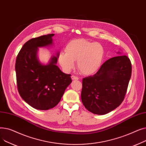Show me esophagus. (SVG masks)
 Wrapping results in <instances>:
<instances>
[{"label": "esophagus", "mask_w": 146, "mask_h": 146, "mask_svg": "<svg viewBox=\"0 0 146 146\" xmlns=\"http://www.w3.org/2000/svg\"><path fill=\"white\" fill-rule=\"evenodd\" d=\"M71 78H72V80H79V78L78 77H77V76H73V75L71 76Z\"/></svg>", "instance_id": "34e87169"}]
</instances>
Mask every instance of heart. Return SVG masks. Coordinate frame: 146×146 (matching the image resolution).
I'll list each match as a JSON object with an SVG mask.
<instances>
[{"label": "heart", "mask_w": 146, "mask_h": 146, "mask_svg": "<svg viewBox=\"0 0 146 146\" xmlns=\"http://www.w3.org/2000/svg\"><path fill=\"white\" fill-rule=\"evenodd\" d=\"M65 50L66 53L59 55L58 62L66 73L71 71L76 61V66L82 74H92L101 67L105 56L102 44L85 39L70 41L67 44Z\"/></svg>", "instance_id": "1"}]
</instances>
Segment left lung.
Returning a JSON list of instances; mask_svg holds the SVG:
<instances>
[{
  "label": "left lung",
  "instance_id": "left-lung-1",
  "mask_svg": "<svg viewBox=\"0 0 146 146\" xmlns=\"http://www.w3.org/2000/svg\"><path fill=\"white\" fill-rule=\"evenodd\" d=\"M131 70V61L126 56L106 60L96 74L83 79L81 99L83 105L97 115H104L117 108L125 98Z\"/></svg>",
  "mask_w": 146,
  "mask_h": 146
}]
</instances>
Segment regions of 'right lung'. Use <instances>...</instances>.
<instances>
[{
	"label": "right lung",
	"mask_w": 146,
	"mask_h": 146,
	"mask_svg": "<svg viewBox=\"0 0 146 146\" xmlns=\"http://www.w3.org/2000/svg\"><path fill=\"white\" fill-rule=\"evenodd\" d=\"M54 34L28 41L20 50L15 63L18 90L21 98L34 108L48 110L60 101L72 83L70 74L62 72L56 64L59 56H52L43 64L37 57L38 47L52 45Z\"/></svg>",
	"instance_id": "right-lung-1"
}]
</instances>
